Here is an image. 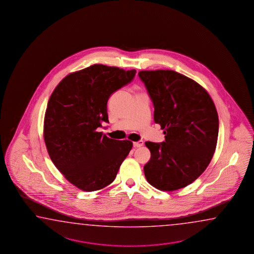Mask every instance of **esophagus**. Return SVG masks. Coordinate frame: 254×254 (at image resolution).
<instances>
[{
  "instance_id": "obj_1",
  "label": "esophagus",
  "mask_w": 254,
  "mask_h": 254,
  "mask_svg": "<svg viewBox=\"0 0 254 254\" xmlns=\"http://www.w3.org/2000/svg\"><path fill=\"white\" fill-rule=\"evenodd\" d=\"M133 146L136 147V148H139V147L143 146V141H142V140H139V141H137V142H133Z\"/></svg>"
}]
</instances>
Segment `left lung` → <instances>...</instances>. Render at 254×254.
Returning a JSON list of instances; mask_svg holds the SVG:
<instances>
[{
	"mask_svg": "<svg viewBox=\"0 0 254 254\" xmlns=\"http://www.w3.org/2000/svg\"><path fill=\"white\" fill-rule=\"evenodd\" d=\"M154 105V122L164 129L165 141H146L150 159L147 181L162 191L193 183L207 168L218 138L219 120L206 90L173 70L139 71Z\"/></svg>",
	"mask_w": 254,
	"mask_h": 254,
	"instance_id": "8db88e82",
	"label": "left lung"
}]
</instances>
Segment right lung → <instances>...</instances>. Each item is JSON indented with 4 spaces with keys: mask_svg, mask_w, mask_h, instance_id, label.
Instances as JSON below:
<instances>
[{
    "mask_svg": "<svg viewBox=\"0 0 254 254\" xmlns=\"http://www.w3.org/2000/svg\"><path fill=\"white\" fill-rule=\"evenodd\" d=\"M136 70L95 64L66 75L50 95L44 140L56 168L86 192L111 184L132 142L110 139L96 129L109 123L110 95L133 79Z\"/></svg>",
    "mask_w": 254,
    "mask_h": 254,
    "instance_id": "right-lung-1",
    "label": "right lung"
}]
</instances>
